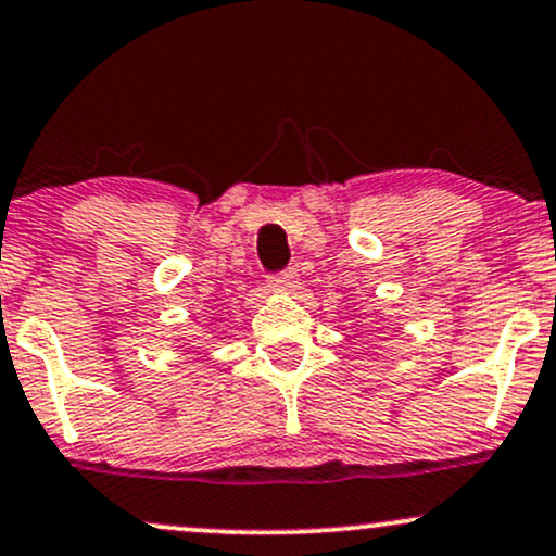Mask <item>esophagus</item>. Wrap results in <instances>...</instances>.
Masks as SVG:
<instances>
[{
	"instance_id": "esophagus-1",
	"label": "esophagus",
	"mask_w": 556,
	"mask_h": 556,
	"mask_svg": "<svg viewBox=\"0 0 556 556\" xmlns=\"http://www.w3.org/2000/svg\"><path fill=\"white\" fill-rule=\"evenodd\" d=\"M298 285V271L295 269H285V271H277L269 277V287L274 290H292V287Z\"/></svg>"
}]
</instances>
